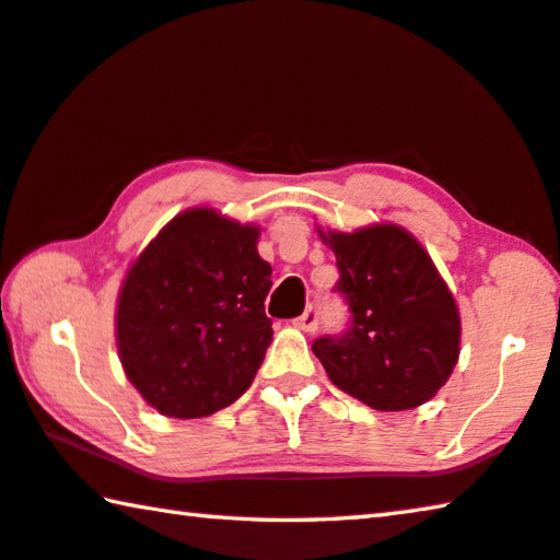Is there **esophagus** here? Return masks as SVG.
Listing matches in <instances>:
<instances>
[{"mask_svg": "<svg viewBox=\"0 0 560 560\" xmlns=\"http://www.w3.org/2000/svg\"><path fill=\"white\" fill-rule=\"evenodd\" d=\"M317 323H319V317H317V310L310 305L305 313H302L298 319H295V327H300V329H305V332H315L317 329Z\"/></svg>", "mask_w": 560, "mask_h": 560, "instance_id": "obj_1", "label": "esophagus"}]
</instances>
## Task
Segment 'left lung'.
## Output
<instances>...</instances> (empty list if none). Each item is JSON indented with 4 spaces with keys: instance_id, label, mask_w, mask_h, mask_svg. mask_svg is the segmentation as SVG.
Here are the masks:
<instances>
[{
    "instance_id": "1",
    "label": "left lung",
    "mask_w": 560,
    "mask_h": 560,
    "mask_svg": "<svg viewBox=\"0 0 560 560\" xmlns=\"http://www.w3.org/2000/svg\"><path fill=\"white\" fill-rule=\"evenodd\" d=\"M352 325L313 352L335 387L377 411L424 405L459 362L462 317L452 290L415 235L394 223L323 231Z\"/></svg>"
}]
</instances>
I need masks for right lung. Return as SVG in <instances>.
Wrapping results in <instances>:
<instances>
[{"label":"right lung","mask_w":560,"mask_h":560,"mask_svg":"<svg viewBox=\"0 0 560 560\" xmlns=\"http://www.w3.org/2000/svg\"><path fill=\"white\" fill-rule=\"evenodd\" d=\"M258 235V225L188 208L128 268L116 300L118 357L163 417H210L253 384L272 340V268Z\"/></svg>","instance_id":"1"}]
</instances>
